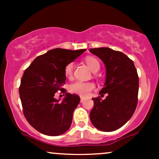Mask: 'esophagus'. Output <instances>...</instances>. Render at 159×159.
I'll return each instance as SVG.
<instances>
[{
  "label": "esophagus",
  "mask_w": 159,
  "mask_h": 159,
  "mask_svg": "<svg viewBox=\"0 0 159 159\" xmlns=\"http://www.w3.org/2000/svg\"><path fill=\"white\" fill-rule=\"evenodd\" d=\"M84 100V98L83 96H81V102H83Z\"/></svg>",
  "instance_id": "34e87169"
}]
</instances>
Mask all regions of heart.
<instances>
[{"label":"heart","instance_id":"obj_1","mask_svg":"<svg viewBox=\"0 0 159 159\" xmlns=\"http://www.w3.org/2000/svg\"><path fill=\"white\" fill-rule=\"evenodd\" d=\"M87 65L93 72H97L100 69L99 62L95 57H87L85 60ZM74 63L70 62L66 66L64 69V73L66 77L71 78L73 73ZM95 88V85L92 82H84V81H75L69 86V90L72 93L80 95L81 96H87L90 94L92 90Z\"/></svg>","mask_w":159,"mask_h":159}]
</instances>
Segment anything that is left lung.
<instances>
[{
	"mask_svg": "<svg viewBox=\"0 0 159 159\" xmlns=\"http://www.w3.org/2000/svg\"><path fill=\"white\" fill-rule=\"evenodd\" d=\"M102 60L106 69L104 87L99 94L106 98H93L90 118L93 125L102 132H113L131 119L138 104L139 78L134 63L123 52L109 48H90Z\"/></svg>",
	"mask_w": 159,
	"mask_h": 159,
	"instance_id": "obj_1",
	"label": "left lung"
}]
</instances>
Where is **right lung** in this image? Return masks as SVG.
<instances>
[{"label": "right lung", "mask_w": 159, "mask_h": 159, "mask_svg": "<svg viewBox=\"0 0 159 159\" xmlns=\"http://www.w3.org/2000/svg\"><path fill=\"white\" fill-rule=\"evenodd\" d=\"M85 51L52 49L38 56L24 72L19 87L24 115L30 125L42 134L57 136L70 128L80 97L63 90L66 96L60 102L54 94L63 90L66 66Z\"/></svg>", "instance_id": "1"}]
</instances>
